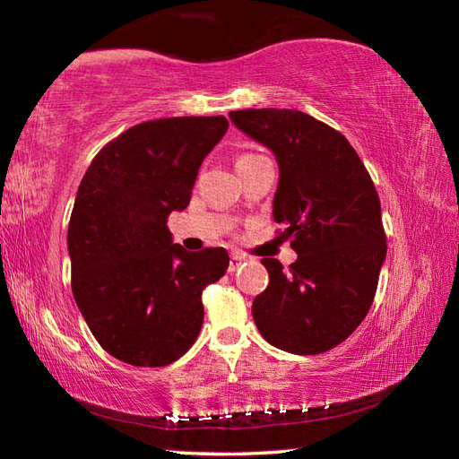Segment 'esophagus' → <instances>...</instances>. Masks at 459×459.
<instances>
[{
    "label": "esophagus",
    "instance_id": "esophagus-1",
    "mask_svg": "<svg viewBox=\"0 0 459 459\" xmlns=\"http://www.w3.org/2000/svg\"><path fill=\"white\" fill-rule=\"evenodd\" d=\"M245 259H247L245 255L232 253V255H230V261H229V271H230V273H235V271H237L240 265H243Z\"/></svg>",
    "mask_w": 459,
    "mask_h": 459
}]
</instances>
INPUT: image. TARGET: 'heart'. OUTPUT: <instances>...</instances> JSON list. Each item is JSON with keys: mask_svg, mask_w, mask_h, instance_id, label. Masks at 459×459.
<instances>
[{"mask_svg": "<svg viewBox=\"0 0 459 459\" xmlns=\"http://www.w3.org/2000/svg\"><path fill=\"white\" fill-rule=\"evenodd\" d=\"M257 160H263V155H257V153H243V155H240V158L237 160V166L251 164V161H257Z\"/></svg>", "mask_w": 459, "mask_h": 459, "instance_id": "obj_1", "label": "heart"}]
</instances>
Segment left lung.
Wrapping results in <instances>:
<instances>
[{
	"instance_id": "8db88e82",
	"label": "left lung",
	"mask_w": 459,
	"mask_h": 459,
	"mask_svg": "<svg viewBox=\"0 0 459 459\" xmlns=\"http://www.w3.org/2000/svg\"><path fill=\"white\" fill-rule=\"evenodd\" d=\"M229 117L273 152V219L298 253L290 269L261 259L269 285L253 301V320L279 351L322 354L359 328L375 299L386 257L375 184L348 139L307 113L247 108Z\"/></svg>"
}]
</instances>
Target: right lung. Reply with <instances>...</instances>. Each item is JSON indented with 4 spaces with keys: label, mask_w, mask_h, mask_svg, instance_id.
I'll list each match as a JSON object with an SVG mask.
<instances>
[{
    "label": "right lung",
    "mask_w": 459,
    "mask_h": 459,
    "mask_svg": "<svg viewBox=\"0 0 459 459\" xmlns=\"http://www.w3.org/2000/svg\"><path fill=\"white\" fill-rule=\"evenodd\" d=\"M227 129L222 115L139 123L82 176L68 222L73 293L115 359L166 367L198 338L202 290L227 273L229 253L186 251L166 222L188 206L202 160Z\"/></svg>",
    "instance_id": "obj_1"
}]
</instances>
